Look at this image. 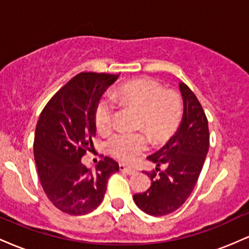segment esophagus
<instances>
[{"mask_svg": "<svg viewBox=\"0 0 249 249\" xmlns=\"http://www.w3.org/2000/svg\"><path fill=\"white\" fill-rule=\"evenodd\" d=\"M119 170L122 171V172H124V173H126V174H128V176H132V174H134L136 173V171L133 170V168H130V167H126L125 166V165H123V164H121L119 165Z\"/></svg>", "mask_w": 249, "mask_h": 249, "instance_id": "esophagus-1", "label": "esophagus"}]
</instances>
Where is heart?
Wrapping results in <instances>:
<instances>
[{"label": "heart", "instance_id": "b5f03b06", "mask_svg": "<svg viewBox=\"0 0 249 249\" xmlns=\"http://www.w3.org/2000/svg\"><path fill=\"white\" fill-rule=\"evenodd\" d=\"M117 102L141 112L138 127L144 128L157 144L165 142L178 128L182 117V104L178 95L165 91L152 79H134L123 84L113 92ZM113 107L102 101L95 111V123L98 132L107 133L112 128ZM147 136L144 132L117 133L107 142L111 156L123 162H132L148 148Z\"/></svg>", "mask_w": 249, "mask_h": 249}]
</instances>
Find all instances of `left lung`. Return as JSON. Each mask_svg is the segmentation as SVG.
<instances>
[{"label": "left lung", "instance_id": "8db88e82", "mask_svg": "<svg viewBox=\"0 0 249 249\" xmlns=\"http://www.w3.org/2000/svg\"><path fill=\"white\" fill-rule=\"evenodd\" d=\"M179 90L184 112L178 130L147 157L156 164V171L147 173L152 182L146 192L133 196L137 206L148 215H167L182 206L198 181L210 147L208 122L198 98L185 83L179 82Z\"/></svg>", "mask_w": 249, "mask_h": 249}]
</instances>
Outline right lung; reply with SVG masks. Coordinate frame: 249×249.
Returning <instances> with one entry per match:
<instances>
[{
    "label": "right lung",
    "instance_id": "1",
    "mask_svg": "<svg viewBox=\"0 0 249 249\" xmlns=\"http://www.w3.org/2000/svg\"><path fill=\"white\" fill-rule=\"evenodd\" d=\"M119 75L81 72L43 108L36 125L34 156L48 198L62 212L83 215L101 205L111 174L119 165L110 157L96 170L81 161L96 134L95 111Z\"/></svg>",
    "mask_w": 249,
    "mask_h": 249
}]
</instances>
